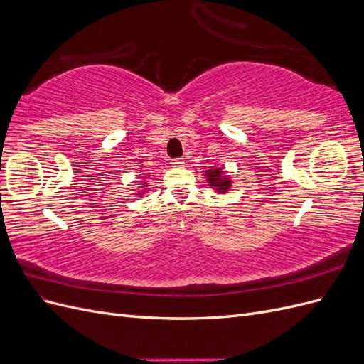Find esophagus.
I'll list each match as a JSON object with an SVG mask.
<instances>
[{"label":"esophagus","instance_id":"obj_1","mask_svg":"<svg viewBox=\"0 0 364 364\" xmlns=\"http://www.w3.org/2000/svg\"><path fill=\"white\" fill-rule=\"evenodd\" d=\"M171 165H173V167H183L185 161L182 158H176V159L171 161Z\"/></svg>","mask_w":364,"mask_h":364}]
</instances>
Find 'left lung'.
Returning <instances> with one entry per match:
<instances>
[{
  "label": "left lung",
  "instance_id": "left-lung-1",
  "mask_svg": "<svg viewBox=\"0 0 364 364\" xmlns=\"http://www.w3.org/2000/svg\"><path fill=\"white\" fill-rule=\"evenodd\" d=\"M203 176L206 178L208 185L220 194L228 193L230 190V186H232V179H230V176L226 173L223 167L208 168L205 170Z\"/></svg>",
  "mask_w": 364,
  "mask_h": 364
}]
</instances>
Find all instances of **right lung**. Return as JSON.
Returning a JSON list of instances; mask_svg holds the SVG:
<instances>
[{
  "mask_svg": "<svg viewBox=\"0 0 364 364\" xmlns=\"http://www.w3.org/2000/svg\"><path fill=\"white\" fill-rule=\"evenodd\" d=\"M141 185H142V186H139V190H138V191L135 193V196H138V197H141V196H144V194H146V193H147V191L150 190V188H147V186H149V183H147L146 181H142V182H141Z\"/></svg>",
  "mask_w": 364,
  "mask_h": 364,
  "instance_id": "obj_1",
  "label": "right lung"
}]
</instances>
